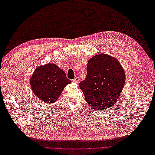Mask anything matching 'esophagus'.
Masks as SVG:
<instances>
[{
	"mask_svg": "<svg viewBox=\"0 0 155 155\" xmlns=\"http://www.w3.org/2000/svg\"><path fill=\"white\" fill-rule=\"evenodd\" d=\"M79 78L78 77H76V78H74V79H72V82H74V83H79Z\"/></svg>",
	"mask_w": 155,
	"mask_h": 155,
	"instance_id": "obj_1",
	"label": "esophagus"
}]
</instances>
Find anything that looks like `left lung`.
I'll list each match as a JSON object with an SVG mask.
<instances>
[{"instance_id": "obj_1", "label": "left lung", "mask_w": 155, "mask_h": 155, "mask_svg": "<svg viewBox=\"0 0 155 155\" xmlns=\"http://www.w3.org/2000/svg\"><path fill=\"white\" fill-rule=\"evenodd\" d=\"M87 75L79 84L90 107L99 111L113 106L120 97L125 84L124 68L117 58L98 54L88 60Z\"/></svg>"}]
</instances>
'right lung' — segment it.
Wrapping results in <instances>:
<instances>
[{
  "label": "right lung",
  "mask_w": 155,
  "mask_h": 155,
  "mask_svg": "<svg viewBox=\"0 0 155 155\" xmlns=\"http://www.w3.org/2000/svg\"><path fill=\"white\" fill-rule=\"evenodd\" d=\"M71 83L65 72L54 63H47L37 67L30 78L32 90L41 102H56L63 90Z\"/></svg>",
  "instance_id": "right-lung-1"
}]
</instances>
